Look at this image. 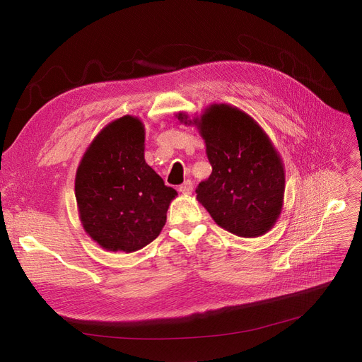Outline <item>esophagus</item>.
Listing matches in <instances>:
<instances>
[{
	"label": "esophagus",
	"mask_w": 362,
	"mask_h": 362,
	"mask_svg": "<svg viewBox=\"0 0 362 362\" xmlns=\"http://www.w3.org/2000/svg\"><path fill=\"white\" fill-rule=\"evenodd\" d=\"M180 193H182V194H185V196H190L192 193H193V182L188 180V181H185L184 184H181L180 185Z\"/></svg>",
	"instance_id": "obj_1"
}]
</instances>
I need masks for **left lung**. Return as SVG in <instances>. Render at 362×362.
<instances>
[{"mask_svg":"<svg viewBox=\"0 0 362 362\" xmlns=\"http://www.w3.org/2000/svg\"><path fill=\"white\" fill-rule=\"evenodd\" d=\"M194 125L206 144L211 177L197 187V200L223 230L246 238L267 234L279 221L286 170L279 150L256 120L227 103H214L202 115H175Z\"/></svg>","mask_w":362,"mask_h":362,"instance_id":"8db88e82","label":"left lung"}]
</instances>
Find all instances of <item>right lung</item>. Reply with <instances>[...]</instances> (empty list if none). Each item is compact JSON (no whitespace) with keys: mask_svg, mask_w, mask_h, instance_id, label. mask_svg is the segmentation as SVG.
<instances>
[{"mask_svg":"<svg viewBox=\"0 0 362 362\" xmlns=\"http://www.w3.org/2000/svg\"><path fill=\"white\" fill-rule=\"evenodd\" d=\"M144 141L140 117H117L94 136L76 169L82 228L109 252L132 253L151 243L178 196L146 163Z\"/></svg>","mask_w":362,"mask_h":362,"instance_id":"add662e5","label":"right lung"}]
</instances>
